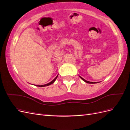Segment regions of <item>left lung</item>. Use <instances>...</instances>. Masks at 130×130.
Returning <instances> with one entry per match:
<instances>
[{
    "instance_id": "obj_1",
    "label": "left lung",
    "mask_w": 130,
    "mask_h": 130,
    "mask_svg": "<svg viewBox=\"0 0 130 130\" xmlns=\"http://www.w3.org/2000/svg\"><path fill=\"white\" fill-rule=\"evenodd\" d=\"M80 78H81L82 80H84L85 82H87V83H88V84H95V83H96V82H89V81H86V80H85L84 78H83L82 77H81V76H80Z\"/></svg>"
}]
</instances>
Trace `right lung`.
Masks as SVG:
<instances>
[{"label": "right lung", "instance_id": "right-lung-1", "mask_svg": "<svg viewBox=\"0 0 130 130\" xmlns=\"http://www.w3.org/2000/svg\"><path fill=\"white\" fill-rule=\"evenodd\" d=\"M57 76H58V75L54 78V79L52 81H51L50 82H49V83H48V84H45V85H36V86H38V87H45V86H49V85H52V84H53L54 82H55V81L56 80V79L57 78ZM36 86V85H35Z\"/></svg>", "mask_w": 130, "mask_h": 130}]
</instances>
